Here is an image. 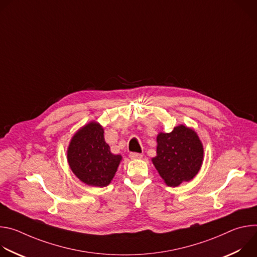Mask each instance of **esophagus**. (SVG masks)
I'll return each instance as SVG.
<instances>
[{
    "mask_svg": "<svg viewBox=\"0 0 257 257\" xmlns=\"http://www.w3.org/2000/svg\"><path fill=\"white\" fill-rule=\"evenodd\" d=\"M129 158L131 160H139V159H142V155L138 154V153H130Z\"/></svg>",
    "mask_w": 257,
    "mask_h": 257,
    "instance_id": "obj_1",
    "label": "esophagus"
}]
</instances>
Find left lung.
I'll list each match as a JSON object with an SVG mask.
<instances>
[{"label": "left lung", "instance_id": "left-lung-1", "mask_svg": "<svg viewBox=\"0 0 257 257\" xmlns=\"http://www.w3.org/2000/svg\"><path fill=\"white\" fill-rule=\"evenodd\" d=\"M157 157L153 164L170 187L192 180L203 162V145L197 133L184 125H179L170 133H159Z\"/></svg>", "mask_w": 257, "mask_h": 257}]
</instances>
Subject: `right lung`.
<instances>
[{
  "instance_id": "1",
  "label": "right lung",
  "mask_w": 257,
  "mask_h": 257,
  "mask_svg": "<svg viewBox=\"0 0 257 257\" xmlns=\"http://www.w3.org/2000/svg\"><path fill=\"white\" fill-rule=\"evenodd\" d=\"M67 160L72 172L89 186L104 187L113 180L122 161L104 141L103 128L95 121L81 127L72 137Z\"/></svg>"
}]
</instances>
